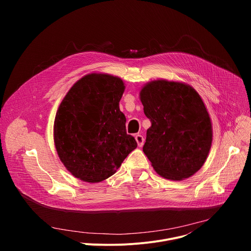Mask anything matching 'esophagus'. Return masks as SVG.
Returning a JSON list of instances; mask_svg holds the SVG:
<instances>
[{
    "label": "esophagus",
    "instance_id": "esophagus-1",
    "mask_svg": "<svg viewBox=\"0 0 251 251\" xmlns=\"http://www.w3.org/2000/svg\"><path fill=\"white\" fill-rule=\"evenodd\" d=\"M135 139H136V142H137V144H138L139 147H142L143 145H144L145 139H144V137H143L142 135H140V134L136 135V136H135Z\"/></svg>",
    "mask_w": 251,
    "mask_h": 251
}]
</instances>
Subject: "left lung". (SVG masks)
<instances>
[{"instance_id": "1", "label": "left lung", "mask_w": 251, "mask_h": 251, "mask_svg": "<svg viewBox=\"0 0 251 251\" xmlns=\"http://www.w3.org/2000/svg\"><path fill=\"white\" fill-rule=\"evenodd\" d=\"M140 99L152 124L143 151L153 168L169 180L190 177L205 162L212 141L201 96L185 83L155 80L142 88Z\"/></svg>"}]
</instances>
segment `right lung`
I'll return each mask as SVG.
<instances>
[{"label": "right lung", "instance_id": "add662e5", "mask_svg": "<svg viewBox=\"0 0 251 251\" xmlns=\"http://www.w3.org/2000/svg\"><path fill=\"white\" fill-rule=\"evenodd\" d=\"M124 89L119 77L87 75L69 89L58 107L55 148L65 168L81 181L106 180L137 147L119 109Z\"/></svg>", "mask_w": 251, "mask_h": 251}]
</instances>
